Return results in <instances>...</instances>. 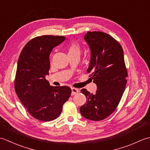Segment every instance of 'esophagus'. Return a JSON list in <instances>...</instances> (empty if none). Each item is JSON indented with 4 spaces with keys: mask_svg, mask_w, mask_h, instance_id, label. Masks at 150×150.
I'll use <instances>...</instances> for the list:
<instances>
[{
    "mask_svg": "<svg viewBox=\"0 0 150 150\" xmlns=\"http://www.w3.org/2000/svg\"><path fill=\"white\" fill-rule=\"evenodd\" d=\"M79 90L77 88H71V95H74L75 94H77V93H79Z\"/></svg>",
    "mask_w": 150,
    "mask_h": 150,
    "instance_id": "esophagus-1",
    "label": "esophagus"
}]
</instances>
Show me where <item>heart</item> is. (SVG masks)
<instances>
[{
	"label": "heart",
	"instance_id": "b5f03b06",
	"mask_svg": "<svg viewBox=\"0 0 150 150\" xmlns=\"http://www.w3.org/2000/svg\"><path fill=\"white\" fill-rule=\"evenodd\" d=\"M68 55H80L81 47L76 42H70L68 46Z\"/></svg>",
	"mask_w": 150,
	"mask_h": 150
}]
</instances>
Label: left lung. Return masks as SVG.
<instances>
[{
	"instance_id": "obj_1",
	"label": "left lung",
	"mask_w": 150,
	"mask_h": 150,
	"mask_svg": "<svg viewBox=\"0 0 150 150\" xmlns=\"http://www.w3.org/2000/svg\"><path fill=\"white\" fill-rule=\"evenodd\" d=\"M84 39L91 51L87 72L91 73L97 90L93 95L82 89L87 100L80 111L86 119L99 121L115 110L125 90L128 72L122 47L114 38L101 31H88Z\"/></svg>"
}]
</instances>
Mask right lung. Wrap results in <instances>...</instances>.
Wrapping results in <instances>:
<instances>
[{"instance_id":"right-lung-1","label":"right lung","mask_w":150,"mask_h":150,"mask_svg":"<svg viewBox=\"0 0 150 150\" xmlns=\"http://www.w3.org/2000/svg\"><path fill=\"white\" fill-rule=\"evenodd\" d=\"M65 39L57 35L33 38L19 56L15 79L16 94L31 115L39 120L57 119L71 93L69 87L52 86L46 79L51 52Z\"/></svg>"}]
</instances>
